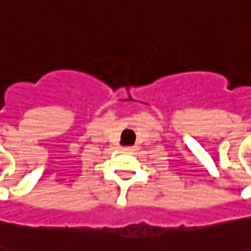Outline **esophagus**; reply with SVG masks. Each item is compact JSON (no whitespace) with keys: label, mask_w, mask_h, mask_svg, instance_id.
<instances>
[{"label":"esophagus","mask_w":251,"mask_h":251,"mask_svg":"<svg viewBox=\"0 0 251 251\" xmlns=\"http://www.w3.org/2000/svg\"><path fill=\"white\" fill-rule=\"evenodd\" d=\"M135 150H137V146H130V148H125V151H127V153H134Z\"/></svg>","instance_id":"34e87169"}]
</instances>
